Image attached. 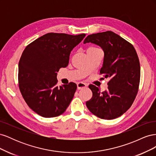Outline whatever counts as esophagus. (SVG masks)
<instances>
[{"instance_id": "1", "label": "esophagus", "mask_w": 156, "mask_h": 156, "mask_svg": "<svg viewBox=\"0 0 156 156\" xmlns=\"http://www.w3.org/2000/svg\"><path fill=\"white\" fill-rule=\"evenodd\" d=\"M87 87V84L84 83H82V82H79L77 83V89L78 90H81V89H83V88L84 87Z\"/></svg>"}]
</instances>
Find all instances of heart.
<instances>
[{
  "instance_id": "heart-1",
  "label": "heart",
  "mask_w": 156,
  "mask_h": 156,
  "mask_svg": "<svg viewBox=\"0 0 156 156\" xmlns=\"http://www.w3.org/2000/svg\"><path fill=\"white\" fill-rule=\"evenodd\" d=\"M90 49H94V48H90Z\"/></svg>"
}]
</instances>
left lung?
<instances>
[{"mask_svg": "<svg viewBox=\"0 0 156 156\" xmlns=\"http://www.w3.org/2000/svg\"><path fill=\"white\" fill-rule=\"evenodd\" d=\"M91 42L104 51V61L100 75L110 80L108 89L101 92L89 85L92 98L86 102L92 114L105 120L120 116L129 109L139 91L140 67L138 55L131 43L112 31L88 35L84 44Z\"/></svg>", "mask_w": 156, "mask_h": 156, "instance_id": "8db88e82", "label": "left lung"}]
</instances>
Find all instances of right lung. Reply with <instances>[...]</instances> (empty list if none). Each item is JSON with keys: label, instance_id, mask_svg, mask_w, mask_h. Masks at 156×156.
<instances>
[{"label": "right lung", "instance_id": "obj_1", "mask_svg": "<svg viewBox=\"0 0 156 156\" xmlns=\"http://www.w3.org/2000/svg\"><path fill=\"white\" fill-rule=\"evenodd\" d=\"M85 36L50 32L23 51L19 62V88L27 104L37 115L56 117L69 106L77 84L71 82L58 87L56 75L68 65L71 51Z\"/></svg>", "mask_w": 156, "mask_h": 156}]
</instances>
